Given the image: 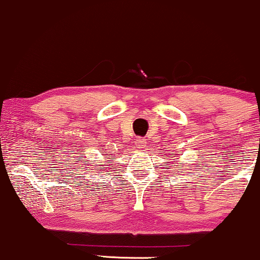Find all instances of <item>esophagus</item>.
Instances as JSON below:
<instances>
[{
  "instance_id": "obj_1",
  "label": "esophagus",
  "mask_w": 260,
  "mask_h": 260,
  "mask_svg": "<svg viewBox=\"0 0 260 260\" xmlns=\"http://www.w3.org/2000/svg\"><path fill=\"white\" fill-rule=\"evenodd\" d=\"M135 144H136V146H139V147H144V146L146 145V140L144 138H136Z\"/></svg>"
}]
</instances>
